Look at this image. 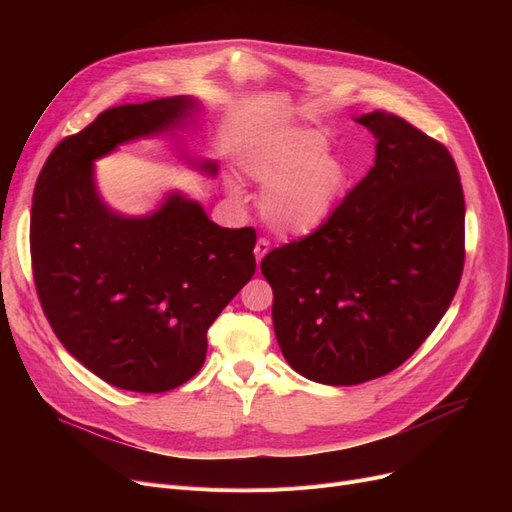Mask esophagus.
Wrapping results in <instances>:
<instances>
[{
  "instance_id": "34e87169",
  "label": "esophagus",
  "mask_w": 512,
  "mask_h": 512,
  "mask_svg": "<svg viewBox=\"0 0 512 512\" xmlns=\"http://www.w3.org/2000/svg\"><path fill=\"white\" fill-rule=\"evenodd\" d=\"M267 251H270V240H267V238H259L257 245H255V257H257V261H261V259L267 255Z\"/></svg>"
}]
</instances>
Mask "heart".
<instances>
[{
  "label": "heart",
  "mask_w": 512,
  "mask_h": 512,
  "mask_svg": "<svg viewBox=\"0 0 512 512\" xmlns=\"http://www.w3.org/2000/svg\"><path fill=\"white\" fill-rule=\"evenodd\" d=\"M313 132H292L247 159V172L265 191L259 201L263 220L286 236H303L324 224L338 205L346 168L324 151ZM238 197L240 191L232 186Z\"/></svg>",
  "instance_id": "1"
}]
</instances>
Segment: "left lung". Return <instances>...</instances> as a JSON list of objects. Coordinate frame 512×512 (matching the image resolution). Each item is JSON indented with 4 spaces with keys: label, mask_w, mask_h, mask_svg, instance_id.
<instances>
[{
    "label": "left lung",
    "mask_w": 512,
    "mask_h": 512,
    "mask_svg": "<svg viewBox=\"0 0 512 512\" xmlns=\"http://www.w3.org/2000/svg\"><path fill=\"white\" fill-rule=\"evenodd\" d=\"M375 164L330 218L267 253L280 351L305 378L355 386L394 371L434 332L465 265V197L448 149L375 110Z\"/></svg>",
    "instance_id": "8db88e82"
}]
</instances>
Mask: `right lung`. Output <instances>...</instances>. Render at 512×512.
<instances>
[{
  "label": "right lung",
  "instance_id": "1",
  "mask_svg": "<svg viewBox=\"0 0 512 512\" xmlns=\"http://www.w3.org/2000/svg\"><path fill=\"white\" fill-rule=\"evenodd\" d=\"M197 107L186 95L110 107L58 143L35 184L43 313L76 361L122 390L157 394L191 380L209 326L255 274L253 228H220L180 193L145 218L112 211L97 193L95 159L184 126ZM199 168L218 172L213 161Z\"/></svg>",
  "mask_w": 512,
  "mask_h": 512
}]
</instances>
